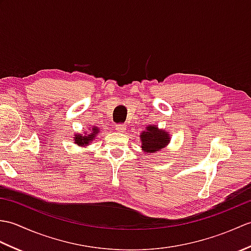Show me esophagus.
<instances>
[{
	"mask_svg": "<svg viewBox=\"0 0 251 251\" xmlns=\"http://www.w3.org/2000/svg\"><path fill=\"white\" fill-rule=\"evenodd\" d=\"M115 128L119 132H124L126 130V125L125 124H117L115 126Z\"/></svg>",
	"mask_w": 251,
	"mask_h": 251,
	"instance_id": "esophagus-1",
	"label": "esophagus"
}]
</instances>
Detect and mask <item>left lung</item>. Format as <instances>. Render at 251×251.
Wrapping results in <instances>:
<instances>
[{
    "instance_id": "obj_1",
    "label": "left lung",
    "mask_w": 251,
    "mask_h": 251,
    "mask_svg": "<svg viewBox=\"0 0 251 251\" xmlns=\"http://www.w3.org/2000/svg\"><path fill=\"white\" fill-rule=\"evenodd\" d=\"M142 141V150L148 153H154L166 147L170 138L164 130H158L155 126H148L147 130L142 131L140 136Z\"/></svg>"
}]
</instances>
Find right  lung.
Returning <instances> with one entry per match:
<instances>
[{"label": "right lung", "instance_id": "obj_1", "mask_svg": "<svg viewBox=\"0 0 251 251\" xmlns=\"http://www.w3.org/2000/svg\"><path fill=\"white\" fill-rule=\"evenodd\" d=\"M98 127H94L93 128V132L92 134H89L87 136H75V138H74V141H75L76 145L78 146H85V145H88V141H92L95 136L98 134Z\"/></svg>", "mask_w": 251, "mask_h": 251}]
</instances>
